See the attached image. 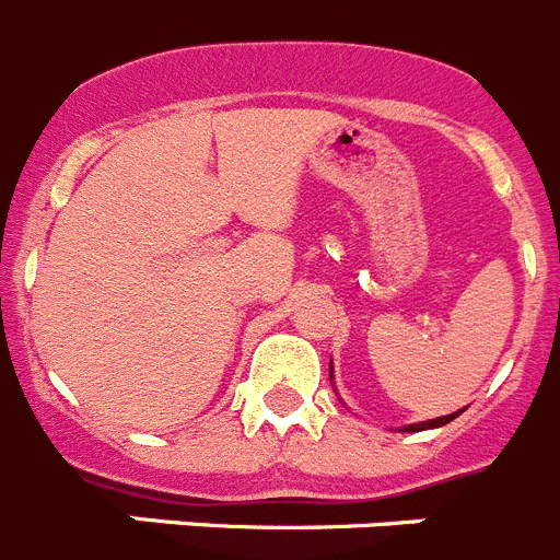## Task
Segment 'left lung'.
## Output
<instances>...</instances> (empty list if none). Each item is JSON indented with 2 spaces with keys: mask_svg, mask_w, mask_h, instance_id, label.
<instances>
[{
  "mask_svg": "<svg viewBox=\"0 0 560 560\" xmlns=\"http://www.w3.org/2000/svg\"><path fill=\"white\" fill-rule=\"evenodd\" d=\"M459 412H463V409H459ZM459 412H454V415H443V418L427 420V423H412V427H404V432H423V429H438V427H446V423H452V420L457 418Z\"/></svg>",
  "mask_w": 560,
  "mask_h": 560,
  "instance_id": "obj_1",
  "label": "left lung"
}]
</instances>
